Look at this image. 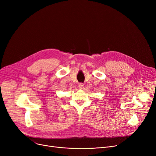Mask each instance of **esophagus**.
Instances as JSON below:
<instances>
[{
  "instance_id": "obj_1",
  "label": "esophagus",
  "mask_w": 156,
  "mask_h": 156,
  "mask_svg": "<svg viewBox=\"0 0 156 156\" xmlns=\"http://www.w3.org/2000/svg\"><path fill=\"white\" fill-rule=\"evenodd\" d=\"M83 87H84V84H83V83H80L78 84V88H79L80 89H83Z\"/></svg>"
}]
</instances>
